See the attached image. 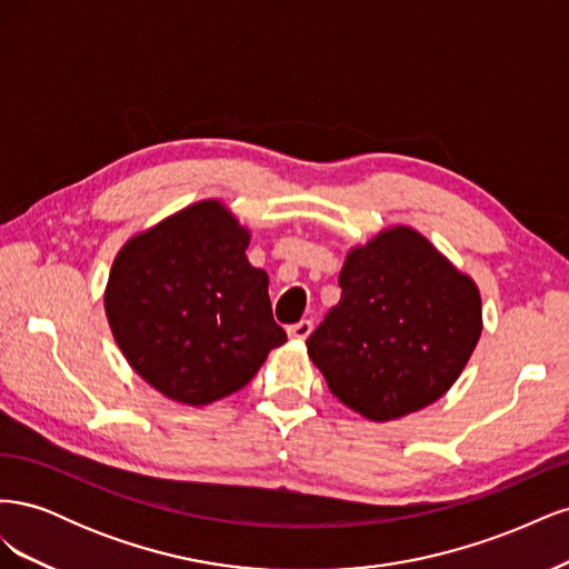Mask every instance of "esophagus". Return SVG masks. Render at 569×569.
Instances as JSON below:
<instances>
[{"mask_svg":"<svg viewBox=\"0 0 569 569\" xmlns=\"http://www.w3.org/2000/svg\"><path fill=\"white\" fill-rule=\"evenodd\" d=\"M311 332H313V322L311 320H299V322L287 327V335L291 339H306Z\"/></svg>","mask_w":569,"mask_h":569,"instance_id":"34e87169","label":"esophagus"}]
</instances>
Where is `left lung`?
<instances>
[{
  "label": "left lung",
  "instance_id": "8db88e82",
  "mask_svg": "<svg viewBox=\"0 0 569 569\" xmlns=\"http://www.w3.org/2000/svg\"><path fill=\"white\" fill-rule=\"evenodd\" d=\"M339 287V303L306 339L337 399L372 422L441 399L481 335V299L468 274L399 226L351 249Z\"/></svg>",
  "mask_w": 569,
  "mask_h": 569
}]
</instances>
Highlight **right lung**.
I'll return each instance as SVG.
<instances>
[{"instance_id": "obj_1", "label": "right lung", "mask_w": 569, "mask_h": 569, "mask_svg": "<svg viewBox=\"0 0 569 569\" xmlns=\"http://www.w3.org/2000/svg\"><path fill=\"white\" fill-rule=\"evenodd\" d=\"M249 232L220 201H199L118 251L104 308L132 370L168 399L206 406L242 389L287 341Z\"/></svg>"}]
</instances>
